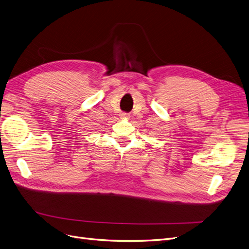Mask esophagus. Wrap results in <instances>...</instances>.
<instances>
[{"mask_svg":"<svg viewBox=\"0 0 249 249\" xmlns=\"http://www.w3.org/2000/svg\"><path fill=\"white\" fill-rule=\"evenodd\" d=\"M120 117H121L122 119H128V118H129V115L126 114V113H122L121 115H120Z\"/></svg>","mask_w":249,"mask_h":249,"instance_id":"esophagus-1","label":"esophagus"}]
</instances>
